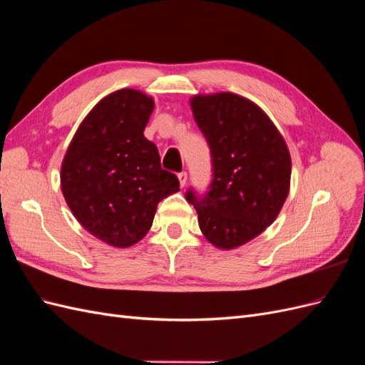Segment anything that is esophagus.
<instances>
[{"label": "esophagus", "instance_id": "esophagus-1", "mask_svg": "<svg viewBox=\"0 0 365 365\" xmlns=\"http://www.w3.org/2000/svg\"><path fill=\"white\" fill-rule=\"evenodd\" d=\"M178 180H180L181 187H184L185 182H187V173H185V172H180V173H178Z\"/></svg>", "mask_w": 365, "mask_h": 365}]
</instances>
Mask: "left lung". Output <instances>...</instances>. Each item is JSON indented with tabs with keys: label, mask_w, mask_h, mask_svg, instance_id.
I'll list each match as a JSON object with an SVG mask.
<instances>
[{
	"label": "left lung",
	"mask_w": 365,
	"mask_h": 365,
	"mask_svg": "<svg viewBox=\"0 0 365 365\" xmlns=\"http://www.w3.org/2000/svg\"><path fill=\"white\" fill-rule=\"evenodd\" d=\"M192 111L212 157L204 195L185 200L210 244L233 250L259 236L277 217L289 193L291 155L269 117L233 93L195 96Z\"/></svg>",
	"instance_id": "1"
}]
</instances>
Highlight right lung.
Masks as SVG:
<instances>
[{
    "label": "right lung",
    "instance_id": "obj_1",
    "mask_svg": "<svg viewBox=\"0 0 365 365\" xmlns=\"http://www.w3.org/2000/svg\"><path fill=\"white\" fill-rule=\"evenodd\" d=\"M152 111V98L137 90L106 96L85 117L62 161V193L73 215L113 247L145 237L158 202L180 190L143 134Z\"/></svg>",
    "mask_w": 365,
    "mask_h": 365
}]
</instances>
